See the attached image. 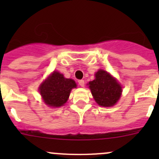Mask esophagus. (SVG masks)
I'll list each match as a JSON object with an SVG mask.
<instances>
[{
    "instance_id": "obj_1",
    "label": "esophagus",
    "mask_w": 159,
    "mask_h": 159,
    "mask_svg": "<svg viewBox=\"0 0 159 159\" xmlns=\"http://www.w3.org/2000/svg\"><path fill=\"white\" fill-rule=\"evenodd\" d=\"M78 84H79V85L81 86V87H84V80H79V81H78Z\"/></svg>"
}]
</instances>
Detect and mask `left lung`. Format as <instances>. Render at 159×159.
<instances>
[{
  "mask_svg": "<svg viewBox=\"0 0 159 159\" xmlns=\"http://www.w3.org/2000/svg\"><path fill=\"white\" fill-rule=\"evenodd\" d=\"M94 76V80L88 84L96 103L102 107L115 105L121 95V84L105 70L99 69Z\"/></svg>",
  "mask_w": 159,
  "mask_h": 159,
  "instance_id": "obj_1",
  "label": "left lung"
}]
</instances>
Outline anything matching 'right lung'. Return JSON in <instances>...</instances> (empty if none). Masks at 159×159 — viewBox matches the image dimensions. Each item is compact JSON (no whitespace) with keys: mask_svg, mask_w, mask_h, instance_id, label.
I'll return each instance as SVG.
<instances>
[{"mask_svg":"<svg viewBox=\"0 0 159 159\" xmlns=\"http://www.w3.org/2000/svg\"><path fill=\"white\" fill-rule=\"evenodd\" d=\"M76 87L74 80L65 78L63 74L54 70L41 83L39 91L46 105L52 108H58L66 103L70 91Z\"/></svg>","mask_w":159,"mask_h":159,"instance_id":"right-lung-1","label":"right lung"}]
</instances>
